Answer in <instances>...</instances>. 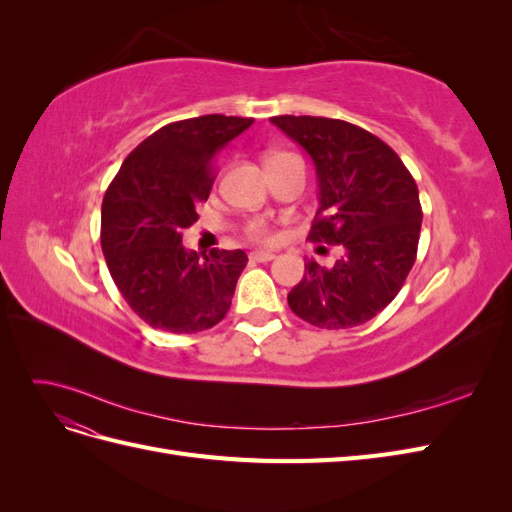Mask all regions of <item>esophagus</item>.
Wrapping results in <instances>:
<instances>
[{
    "label": "esophagus",
    "mask_w": 512,
    "mask_h": 512,
    "mask_svg": "<svg viewBox=\"0 0 512 512\" xmlns=\"http://www.w3.org/2000/svg\"><path fill=\"white\" fill-rule=\"evenodd\" d=\"M273 258H275V254L269 252V250H254V252L250 254V260H252V262H269V260H273Z\"/></svg>",
    "instance_id": "esophagus-1"
}]
</instances>
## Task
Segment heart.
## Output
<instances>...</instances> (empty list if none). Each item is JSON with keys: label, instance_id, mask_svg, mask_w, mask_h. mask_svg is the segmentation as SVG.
Returning <instances> with one entry per match:
<instances>
[{"label": "heart", "instance_id": "b5f03b06", "mask_svg": "<svg viewBox=\"0 0 512 512\" xmlns=\"http://www.w3.org/2000/svg\"><path fill=\"white\" fill-rule=\"evenodd\" d=\"M245 235L252 241H273V228L265 220H252L245 226Z\"/></svg>", "mask_w": 512, "mask_h": 512}]
</instances>
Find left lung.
I'll return each instance as SVG.
<instances>
[{
    "instance_id": "1",
    "label": "left lung",
    "mask_w": 512,
    "mask_h": 512,
    "mask_svg": "<svg viewBox=\"0 0 512 512\" xmlns=\"http://www.w3.org/2000/svg\"><path fill=\"white\" fill-rule=\"evenodd\" d=\"M271 121L316 166L320 207L307 239L344 247L331 269L305 262L288 305L320 329L359 327L397 297L416 260L423 222L416 181L389 145L354 123L309 115Z\"/></svg>"
}]
</instances>
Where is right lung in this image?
I'll list each match as a JSON object with an SVG mask.
<instances>
[{"mask_svg":"<svg viewBox=\"0 0 512 512\" xmlns=\"http://www.w3.org/2000/svg\"><path fill=\"white\" fill-rule=\"evenodd\" d=\"M252 117L203 115L168 123L123 160L102 200L100 241L121 297L149 327L198 333L218 324L247 265L243 250L188 252L190 228L213 185L218 153Z\"/></svg>","mask_w":512,"mask_h":512,"instance_id":"add662e5","label":"right lung"}]
</instances>
